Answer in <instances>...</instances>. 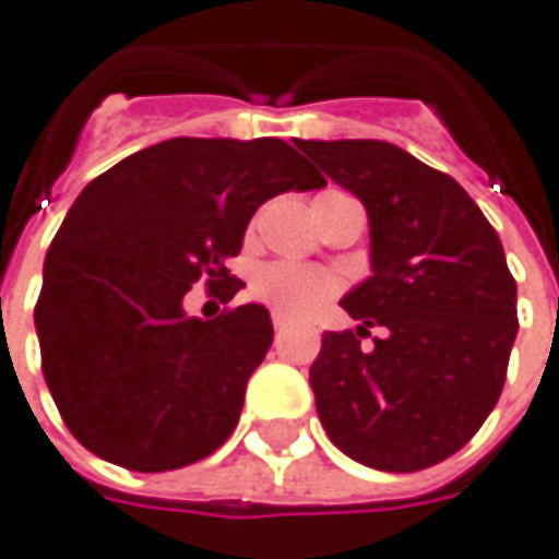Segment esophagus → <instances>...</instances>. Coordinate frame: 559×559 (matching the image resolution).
Listing matches in <instances>:
<instances>
[{
	"label": "esophagus",
	"mask_w": 559,
	"mask_h": 559,
	"mask_svg": "<svg viewBox=\"0 0 559 559\" xmlns=\"http://www.w3.org/2000/svg\"><path fill=\"white\" fill-rule=\"evenodd\" d=\"M273 329H276V331H283V329H286V317H283V313H273Z\"/></svg>",
	"instance_id": "1"
}]
</instances>
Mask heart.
<instances>
[{
    "instance_id": "obj_1",
    "label": "heart",
    "mask_w": 559,
    "mask_h": 559,
    "mask_svg": "<svg viewBox=\"0 0 559 559\" xmlns=\"http://www.w3.org/2000/svg\"><path fill=\"white\" fill-rule=\"evenodd\" d=\"M334 292L337 280L331 273L298 261H273L252 276V295L258 301L292 319L319 313L334 298Z\"/></svg>"
}]
</instances>
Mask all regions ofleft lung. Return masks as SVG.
Returning <instances> with one entry per match:
<instances>
[{"label":"left lung","mask_w":559,"mask_h":559,"mask_svg":"<svg viewBox=\"0 0 559 559\" xmlns=\"http://www.w3.org/2000/svg\"><path fill=\"white\" fill-rule=\"evenodd\" d=\"M368 210L371 276L341 307L310 368L322 429L349 460L419 472L490 417L518 337V283L463 185L380 140L295 142ZM384 334L365 350L360 337Z\"/></svg>","instance_id":"obj_1"}]
</instances>
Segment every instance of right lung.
Returning <instances> with one entry per match:
<instances>
[{
    "label": "right lung",
    "mask_w": 559,
    "mask_h": 559,
    "mask_svg": "<svg viewBox=\"0 0 559 559\" xmlns=\"http://www.w3.org/2000/svg\"><path fill=\"white\" fill-rule=\"evenodd\" d=\"M325 179L283 140L157 142L96 176L53 237L36 331L69 432L133 472L210 456L234 432L246 383L273 344L271 313L242 304L203 322L191 283L240 292L225 267L249 218Z\"/></svg>",
    "instance_id": "1"
}]
</instances>
